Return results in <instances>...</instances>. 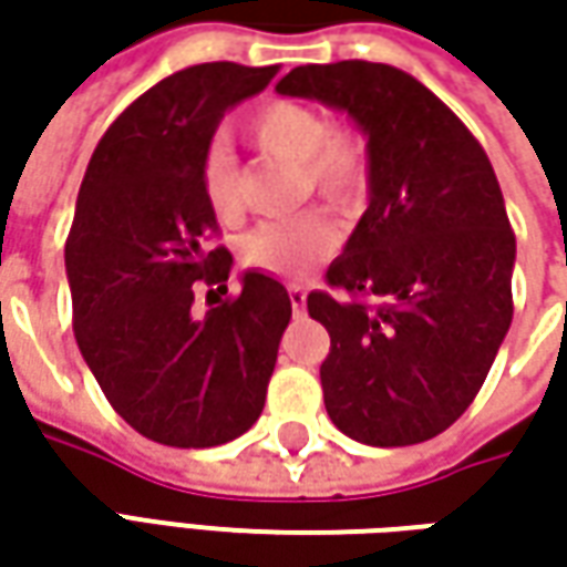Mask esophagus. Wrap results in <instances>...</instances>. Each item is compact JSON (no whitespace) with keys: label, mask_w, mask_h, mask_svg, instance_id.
Segmentation results:
<instances>
[{"label":"esophagus","mask_w":567,"mask_h":567,"mask_svg":"<svg viewBox=\"0 0 567 567\" xmlns=\"http://www.w3.org/2000/svg\"><path fill=\"white\" fill-rule=\"evenodd\" d=\"M290 306H293V312H299V309H306V290L302 287H290Z\"/></svg>","instance_id":"1"}]
</instances>
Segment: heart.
Listing matches in <instances>:
<instances>
[{
	"mask_svg": "<svg viewBox=\"0 0 567 567\" xmlns=\"http://www.w3.org/2000/svg\"><path fill=\"white\" fill-rule=\"evenodd\" d=\"M243 132L255 151L299 166L302 198L316 195L338 214H350L365 202L372 179L369 144L357 132L334 125L328 113L299 100H268L246 116ZM198 179L210 214L220 224H239V169L224 144L207 147ZM338 243L340 233L328 214L302 210L296 217L265 220L246 233L239 243V258L251 271L299 280L331 258Z\"/></svg>",
	"mask_w": 567,
	"mask_h": 567,
	"instance_id": "heart-1",
	"label": "heart"
}]
</instances>
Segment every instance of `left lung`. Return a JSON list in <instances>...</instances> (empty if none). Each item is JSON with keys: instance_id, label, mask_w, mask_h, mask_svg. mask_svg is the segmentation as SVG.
<instances>
[{"instance_id": "1", "label": "left lung", "mask_w": 567, "mask_h": 567, "mask_svg": "<svg viewBox=\"0 0 567 567\" xmlns=\"http://www.w3.org/2000/svg\"><path fill=\"white\" fill-rule=\"evenodd\" d=\"M277 91L347 110L369 135V207L328 290L306 299L331 334L328 416L362 445L435 439L480 394L514 316V229L489 157L394 65H299Z\"/></svg>"}]
</instances>
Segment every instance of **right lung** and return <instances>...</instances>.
<instances>
[{"instance_id":"1","label":"right lung","mask_w":567,"mask_h":567,"mask_svg":"<svg viewBox=\"0 0 567 567\" xmlns=\"http://www.w3.org/2000/svg\"><path fill=\"white\" fill-rule=\"evenodd\" d=\"M280 69L202 62L132 100L103 132L65 239L78 350L100 391L144 439L214 447L265 410L293 306L249 271L227 296L233 255L214 246L202 157L220 116ZM208 287V312L190 306Z\"/></svg>"}]
</instances>
